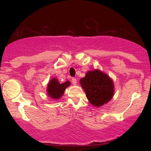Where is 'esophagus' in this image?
<instances>
[{
	"label": "esophagus",
	"mask_w": 151,
	"mask_h": 151,
	"mask_svg": "<svg viewBox=\"0 0 151 151\" xmlns=\"http://www.w3.org/2000/svg\"><path fill=\"white\" fill-rule=\"evenodd\" d=\"M72 82L74 85H76V84H77V79H76V78H72Z\"/></svg>",
	"instance_id": "1"
}]
</instances>
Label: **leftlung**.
<instances>
[{
	"label": "left lung",
	"instance_id": "1",
	"mask_svg": "<svg viewBox=\"0 0 151 151\" xmlns=\"http://www.w3.org/2000/svg\"><path fill=\"white\" fill-rule=\"evenodd\" d=\"M80 84L87 99L94 106L99 107L107 104L114 96L113 81L99 70L86 72L85 77L80 79Z\"/></svg>",
	"mask_w": 151,
	"mask_h": 151
}]
</instances>
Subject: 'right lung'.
Listing matches in <instances>:
<instances>
[{"label": "right lung", "mask_w": 151, "mask_h": 151, "mask_svg": "<svg viewBox=\"0 0 151 151\" xmlns=\"http://www.w3.org/2000/svg\"><path fill=\"white\" fill-rule=\"evenodd\" d=\"M70 85V81H67L66 82L59 83L58 80L55 78H53L47 84V92L48 96L53 99H59L65 93L66 88Z\"/></svg>", "instance_id": "right-lung-1"}]
</instances>
